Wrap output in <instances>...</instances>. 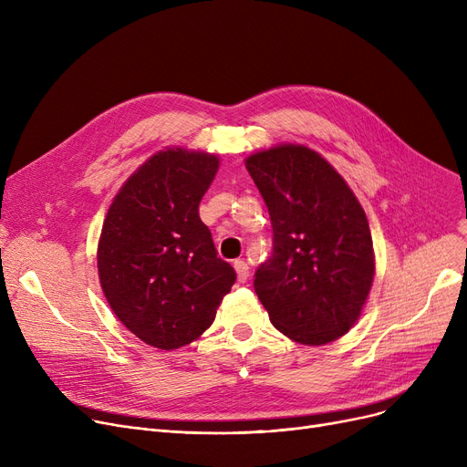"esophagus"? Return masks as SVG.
I'll use <instances>...</instances> for the list:
<instances>
[{"label":"esophagus","mask_w":467,"mask_h":467,"mask_svg":"<svg viewBox=\"0 0 467 467\" xmlns=\"http://www.w3.org/2000/svg\"><path fill=\"white\" fill-rule=\"evenodd\" d=\"M234 271H236V278L240 284H244L250 276V268L246 265V261H234Z\"/></svg>","instance_id":"34e87169"}]
</instances>
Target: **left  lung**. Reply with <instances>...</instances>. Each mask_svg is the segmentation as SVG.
Returning a JSON list of instances; mask_svg holds the SVG:
<instances>
[{"instance_id": "8db88e82", "label": "left lung", "mask_w": 467, "mask_h": 467, "mask_svg": "<svg viewBox=\"0 0 467 467\" xmlns=\"http://www.w3.org/2000/svg\"><path fill=\"white\" fill-rule=\"evenodd\" d=\"M246 168L273 223V254L254 280L273 326L312 347L347 335L375 276L373 238L356 194L305 145L259 151Z\"/></svg>"}]
</instances>
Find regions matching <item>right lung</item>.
<instances>
[{
    "mask_svg": "<svg viewBox=\"0 0 467 467\" xmlns=\"http://www.w3.org/2000/svg\"><path fill=\"white\" fill-rule=\"evenodd\" d=\"M217 168L210 153L159 151L120 187L104 219V296L122 326L150 347L174 350L199 338L236 280L199 215Z\"/></svg>",
    "mask_w": 467,
    "mask_h": 467,
    "instance_id": "add662e5",
    "label": "right lung"
}]
</instances>
